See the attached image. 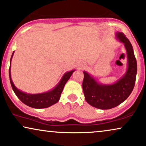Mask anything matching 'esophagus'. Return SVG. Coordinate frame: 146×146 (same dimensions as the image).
Instances as JSON below:
<instances>
[{"mask_svg":"<svg viewBox=\"0 0 146 146\" xmlns=\"http://www.w3.org/2000/svg\"><path fill=\"white\" fill-rule=\"evenodd\" d=\"M80 67H81V68H85V67H86V65L84 64H80Z\"/></svg>","mask_w":146,"mask_h":146,"instance_id":"obj_1","label":"esophagus"}]
</instances>
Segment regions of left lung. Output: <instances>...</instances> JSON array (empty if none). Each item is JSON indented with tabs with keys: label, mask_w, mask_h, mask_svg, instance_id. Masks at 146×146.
<instances>
[{
	"label": "left lung",
	"mask_w": 146,
	"mask_h": 146,
	"mask_svg": "<svg viewBox=\"0 0 146 146\" xmlns=\"http://www.w3.org/2000/svg\"><path fill=\"white\" fill-rule=\"evenodd\" d=\"M115 36L123 44L127 52V68L122 77L111 84H102L84 71L82 89L86 101L101 110L113 108L124 102L132 92L136 78L137 62L131 44L122 33H117Z\"/></svg>",
	"instance_id": "1"
}]
</instances>
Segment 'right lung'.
Here are the masks:
<instances>
[{
	"label": "right lung",
	"instance_id": "add662e5",
	"mask_svg": "<svg viewBox=\"0 0 146 146\" xmlns=\"http://www.w3.org/2000/svg\"><path fill=\"white\" fill-rule=\"evenodd\" d=\"M13 54L11 58V64H10L9 68V78L12 88H13L15 94L17 95V96L19 98V99L21 100L22 102L28 106L37 109L46 108H48L53 104H55L56 103H57L59 101L62 92L63 90L66 83L72 74V73L75 71V70H72L66 72L63 75L62 78L58 84L51 90L44 93L35 94H27L18 89L15 86V84H14L13 80H12L11 74V60L12 58H13Z\"/></svg>",
	"mask_w": 146,
	"mask_h": 146
}]
</instances>
